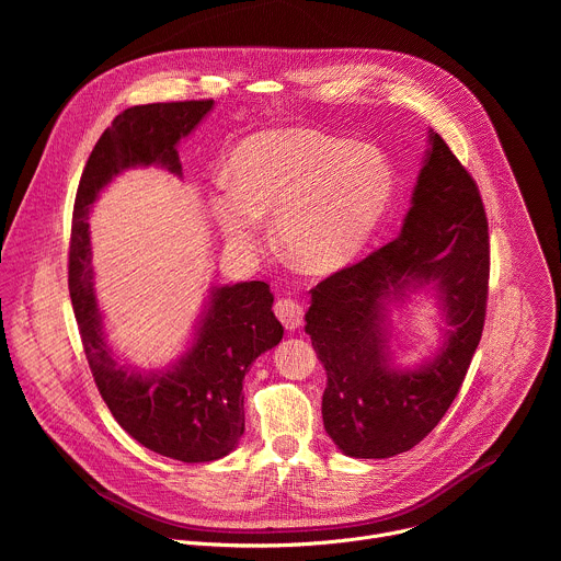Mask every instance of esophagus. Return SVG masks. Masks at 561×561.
<instances>
[{
	"label": "esophagus",
	"instance_id": "obj_1",
	"mask_svg": "<svg viewBox=\"0 0 561 561\" xmlns=\"http://www.w3.org/2000/svg\"><path fill=\"white\" fill-rule=\"evenodd\" d=\"M275 314L279 317V322L288 329V331H295L301 327L304 322V306L290 297H282L277 304H275Z\"/></svg>",
	"mask_w": 561,
	"mask_h": 561
}]
</instances>
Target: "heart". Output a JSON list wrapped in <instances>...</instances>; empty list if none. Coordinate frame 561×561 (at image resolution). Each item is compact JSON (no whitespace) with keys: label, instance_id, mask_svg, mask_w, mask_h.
Returning a JSON list of instances; mask_svg holds the SVG:
<instances>
[{"label":"heart","instance_id":"1","mask_svg":"<svg viewBox=\"0 0 561 561\" xmlns=\"http://www.w3.org/2000/svg\"><path fill=\"white\" fill-rule=\"evenodd\" d=\"M226 180L208 206L228 247L253 251L260 217L275 215L279 249L312 275L351 266L394 195V171L381 150L310 128L247 137L228 159Z\"/></svg>","mask_w":561,"mask_h":561}]
</instances>
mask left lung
<instances>
[{
    "label": "left lung",
    "mask_w": 561,
    "mask_h": 561,
    "mask_svg": "<svg viewBox=\"0 0 561 561\" xmlns=\"http://www.w3.org/2000/svg\"><path fill=\"white\" fill-rule=\"evenodd\" d=\"M431 148L402 232L310 290L306 333L327 368L324 428L351 457L386 459L417 446L446 415L482 340L489 299V219L448 144ZM435 283L454 331L428 365L389 366L385 304Z\"/></svg>",
    "instance_id": "1"
}]
</instances>
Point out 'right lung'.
<instances>
[{"label": "right lung", "instance_id": "add662e5", "mask_svg": "<svg viewBox=\"0 0 561 561\" xmlns=\"http://www.w3.org/2000/svg\"><path fill=\"white\" fill-rule=\"evenodd\" d=\"M213 108V100L133 106L98 139L77 186L68 290L98 390L117 424L141 446L186 463L228 455L244 435L242 381L251 364L282 342L266 282L215 288L188 353L169 370L122 366L106 344L93 293L89 208L122 171L164 167L182 175L178 141Z\"/></svg>", "mask_w": 561, "mask_h": 561}]
</instances>
